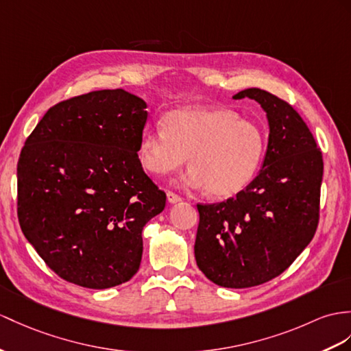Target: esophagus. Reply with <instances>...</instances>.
I'll list each match as a JSON object with an SVG mask.
<instances>
[{
  "label": "esophagus",
  "mask_w": 351,
  "mask_h": 351,
  "mask_svg": "<svg viewBox=\"0 0 351 351\" xmlns=\"http://www.w3.org/2000/svg\"><path fill=\"white\" fill-rule=\"evenodd\" d=\"M167 199H168L169 204H177V202L182 201L180 196H178L177 193H174V192H169V191L167 192Z\"/></svg>",
  "instance_id": "1"
}]
</instances>
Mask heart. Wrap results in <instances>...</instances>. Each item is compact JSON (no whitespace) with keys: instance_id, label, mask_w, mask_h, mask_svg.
Wrapping results in <instances>:
<instances>
[{"instance_id":"heart-1","label":"heart","mask_w":351,"mask_h":351,"mask_svg":"<svg viewBox=\"0 0 351 351\" xmlns=\"http://www.w3.org/2000/svg\"><path fill=\"white\" fill-rule=\"evenodd\" d=\"M267 152L263 128L228 108L184 107L169 111L164 130L144 131L138 144L141 167L167 176L182 168L183 184L213 198H228L245 189L258 174Z\"/></svg>"}]
</instances>
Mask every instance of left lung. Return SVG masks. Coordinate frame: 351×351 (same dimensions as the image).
<instances>
[{"instance_id": "1", "label": "left lung", "mask_w": 351, "mask_h": 351, "mask_svg": "<svg viewBox=\"0 0 351 351\" xmlns=\"http://www.w3.org/2000/svg\"><path fill=\"white\" fill-rule=\"evenodd\" d=\"M267 113L263 165L235 198L198 204L195 259L221 287L245 289L276 278L310 244L319 223L322 152L298 111L259 88L238 92Z\"/></svg>"}]
</instances>
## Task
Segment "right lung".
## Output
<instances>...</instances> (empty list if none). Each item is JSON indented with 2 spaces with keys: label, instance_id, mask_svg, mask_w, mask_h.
Listing matches in <instances>:
<instances>
[{
  "label": "right lung",
  "instance_id": "1",
  "mask_svg": "<svg viewBox=\"0 0 351 351\" xmlns=\"http://www.w3.org/2000/svg\"><path fill=\"white\" fill-rule=\"evenodd\" d=\"M146 101L104 89L59 102L25 141L18 217L25 238L56 274L88 289L131 280L143 228L167 195L140 164Z\"/></svg>",
  "mask_w": 351,
  "mask_h": 351
}]
</instances>
